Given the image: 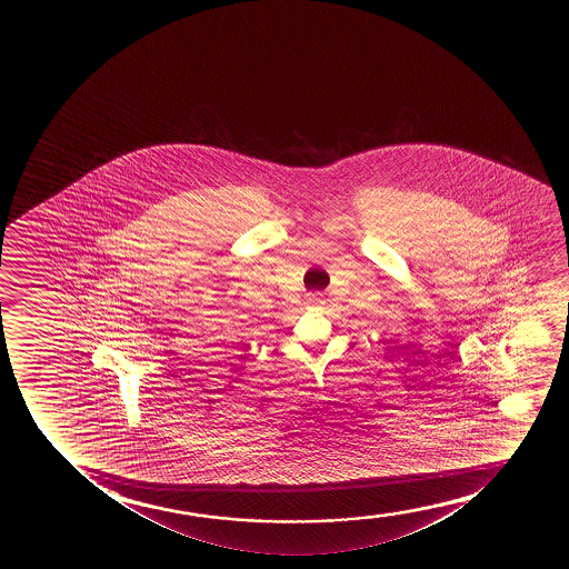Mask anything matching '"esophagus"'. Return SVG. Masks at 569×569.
<instances>
[{"label":"esophagus","instance_id":"1","mask_svg":"<svg viewBox=\"0 0 569 569\" xmlns=\"http://www.w3.org/2000/svg\"><path fill=\"white\" fill-rule=\"evenodd\" d=\"M322 303V297L320 293H307L305 296V305H309V307H319Z\"/></svg>","mask_w":569,"mask_h":569}]
</instances>
